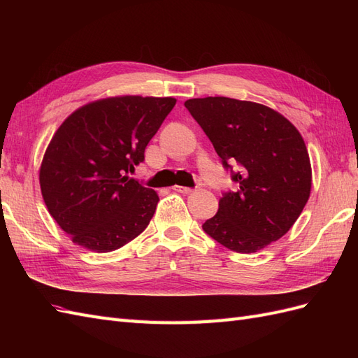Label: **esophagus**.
Wrapping results in <instances>:
<instances>
[{"instance_id":"34e87169","label":"esophagus","mask_w":358,"mask_h":358,"mask_svg":"<svg viewBox=\"0 0 358 358\" xmlns=\"http://www.w3.org/2000/svg\"><path fill=\"white\" fill-rule=\"evenodd\" d=\"M173 191L180 192V194H191V192H192V188H188V187H179V185H176V187H173Z\"/></svg>"}]
</instances>
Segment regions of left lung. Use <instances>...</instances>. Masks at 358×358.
<instances>
[{"mask_svg": "<svg viewBox=\"0 0 358 358\" xmlns=\"http://www.w3.org/2000/svg\"><path fill=\"white\" fill-rule=\"evenodd\" d=\"M185 107L237 183V191L222 192L204 233L242 254L280 239L310 194L309 155L296 127L270 107L227 96L187 100Z\"/></svg>", "mask_w": 358, "mask_h": 358, "instance_id": "1", "label": "left lung"}]
</instances>
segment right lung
Segmentation results:
<instances>
[{
  "label": "right lung",
  "mask_w": 358,
  "mask_h": 358,
  "mask_svg": "<svg viewBox=\"0 0 358 358\" xmlns=\"http://www.w3.org/2000/svg\"><path fill=\"white\" fill-rule=\"evenodd\" d=\"M176 100L125 95L86 104L52 137L40 169L49 213L74 243L110 252L142 233L154 189L128 178Z\"/></svg>",
  "instance_id": "1"
}]
</instances>
